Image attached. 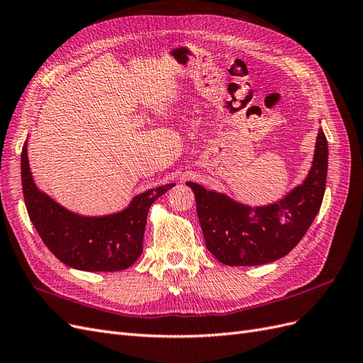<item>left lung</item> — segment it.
Wrapping results in <instances>:
<instances>
[{"mask_svg": "<svg viewBox=\"0 0 363 363\" xmlns=\"http://www.w3.org/2000/svg\"><path fill=\"white\" fill-rule=\"evenodd\" d=\"M328 164L327 139L318 130L312 168L303 184L268 206H245L225 194L188 182L206 247L228 267H256L277 260L300 242L320 212Z\"/></svg>", "mask_w": 363, "mask_h": 363, "instance_id": "8db88e82", "label": "left lung"}]
</instances>
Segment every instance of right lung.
Wrapping results in <instances>:
<instances>
[{
    "mask_svg": "<svg viewBox=\"0 0 363 363\" xmlns=\"http://www.w3.org/2000/svg\"><path fill=\"white\" fill-rule=\"evenodd\" d=\"M21 179L28 216L43 244L65 265L82 271H123L142 255L151 204L174 183L136 195L128 207L113 215L82 216L38 189L31 177L27 140L21 155Z\"/></svg>",
    "mask_w": 363,
    "mask_h": 363,
    "instance_id": "add662e5",
    "label": "right lung"
}]
</instances>
